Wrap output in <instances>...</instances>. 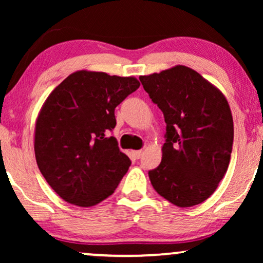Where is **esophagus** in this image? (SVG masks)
Returning a JSON list of instances; mask_svg holds the SVG:
<instances>
[{"label":"esophagus","instance_id":"34e87169","mask_svg":"<svg viewBox=\"0 0 263 263\" xmlns=\"http://www.w3.org/2000/svg\"><path fill=\"white\" fill-rule=\"evenodd\" d=\"M132 153H133V156L136 158V159H139V158L142 156V151L141 149H140V151H132Z\"/></svg>","mask_w":263,"mask_h":263}]
</instances>
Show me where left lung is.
I'll return each instance as SVG.
<instances>
[{
  "instance_id": "8db88e82",
  "label": "left lung",
  "mask_w": 263,
  "mask_h": 263,
  "mask_svg": "<svg viewBox=\"0 0 263 263\" xmlns=\"http://www.w3.org/2000/svg\"><path fill=\"white\" fill-rule=\"evenodd\" d=\"M139 79L166 123L163 158L148 172L153 188L175 206L203 202L218 188L231 158L233 120L228 100L181 64Z\"/></svg>"
}]
</instances>
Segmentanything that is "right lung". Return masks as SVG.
<instances>
[{
  "label": "right lung",
  "instance_id": "1",
  "mask_svg": "<svg viewBox=\"0 0 263 263\" xmlns=\"http://www.w3.org/2000/svg\"><path fill=\"white\" fill-rule=\"evenodd\" d=\"M139 86L134 77L78 70L43 104L34 128L35 160L66 202L91 207L116 190L132 163L107 132L116 125V106Z\"/></svg>",
  "mask_w": 263,
  "mask_h": 263
}]
</instances>
